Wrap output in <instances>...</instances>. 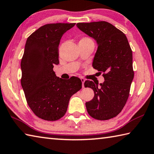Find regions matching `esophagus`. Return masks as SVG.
I'll list each match as a JSON object with an SVG mask.
<instances>
[{"label":"esophagus","instance_id":"obj_1","mask_svg":"<svg viewBox=\"0 0 154 154\" xmlns=\"http://www.w3.org/2000/svg\"><path fill=\"white\" fill-rule=\"evenodd\" d=\"M81 81H82V87L83 88H84V82H85V79H84V78H81Z\"/></svg>","mask_w":154,"mask_h":154}]
</instances>
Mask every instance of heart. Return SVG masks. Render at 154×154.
<instances>
[{
	"label": "heart",
	"mask_w": 154,
	"mask_h": 154,
	"mask_svg": "<svg viewBox=\"0 0 154 154\" xmlns=\"http://www.w3.org/2000/svg\"><path fill=\"white\" fill-rule=\"evenodd\" d=\"M93 42V41H92L91 38H89V37H86V36L82 38L79 40V42H81V43L82 42Z\"/></svg>",
	"instance_id": "1"
}]
</instances>
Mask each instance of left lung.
Listing matches in <instances>:
<instances>
[{
	"instance_id": "1",
	"label": "left lung",
	"mask_w": 154,
	"mask_h": 154,
	"mask_svg": "<svg viewBox=\"0 0 154 154\" xmlns=\"http://www.w3.org/2000/svg\"><path fill=\"white\" fill-rule=\"evenodd\" d=\"M77 26L94 38L97 50L93 67L103 73L104 82L86 80L85 88L93 89L94 97L85 103L92 118L106 121L116 116L129 96L134 77L132 50L125 33L106 21L78 23Z\"/></svg>"
}]
</instances>
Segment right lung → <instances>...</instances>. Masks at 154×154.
Wrapping results in <instances>:
<instances>
[{
    "label": "right lung",
    "instance_id": "1",
    "mask_svg": "<svg viewBox=\"0 0 154 154\" xmlns=\"http://www.w3.org/2000/svg\"><path fill=\"white\" fill-rule=\"evenodd\" d=\"M73 23H48L27 39L21 61V83L27 104L35 116L55 121L65 115L71 97L82 88L79 77L63 79L53 67L59 63L58 46L62 35Z\"/></svg>",
    "mask_w": 154,
    "mask_h": 154
}]
</instances>
